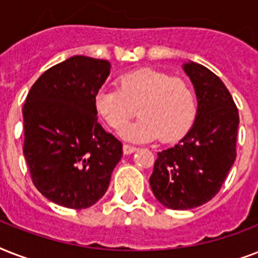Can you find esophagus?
Returning a JSON list of instances; mask_svg holds the SVG:
<instances>
[{"instance_id":"1","label":"esophagus","mask_w":258,"mask_h":258,"mask_svg":"<svg viewBox=\"0 0 258 258\" xmlns=\"http://www.w3.org/2000/svg\"><path fill=\"white\" fill-rule=\"evenodd\" d=\"M134 151H137V147L135 146H131V145H123V153L124 154H133Z\"/></svg>"}]
</instances>
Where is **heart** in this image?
<instances>
[{
	"label": "heart",
	"instance_id": "b5f03b06",
	"mask_svg": "<svg viewBox=\"0 0 258 258\" xmlns=\"http://www.w3.org/2000/svg\"><path fill=\"white\" fill-rule=\"evenodd\" d=\"M97 115L121 131L138 113L141 119L124 131L130 141L179 139L196 117V95L184 79L145 68L121 75L117 89H101L95 96Z\"/></svg>",
	"mask_w": 258,
	"mask_h": 258
}]
</instances>
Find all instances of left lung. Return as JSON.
<instances>
[{"mask_svg":"<svg viewBox=\"0 0 258 258\" xmlns=\"http://www.w3.org/2000/svg\"><path fill=\"white\" fill-rule=\"evenodd\" d=\"M184 72L194 84L198 109L194 124L178 145L158 153L150 186L172 210L206 204L221 190L236 161L238 109L217 75L188 61Z\"/></svg>","mask_w":258,"mask_h":258,"instance_id":"obj_1","label":"left lung"}]
</instances>
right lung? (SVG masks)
Instances as JSON below:
<instances>
[{"label": "right lung", "instance_id": "right-lung-1", "mask_svg": "<svg viewBox=\"0 0 258 258\" xmlns=\"http://www.w3.org/2000/svg\"><path fill=\"white\" fill-rule=\"evenodd\" d=\"M107 60L74 56L45 71L22 107L24 157L38 191L68 209L104 196L123 145L97 121L95 96L108 78Z\"/></svg>", "mask_w": 258, "mask_h": 258}]
</instances>
